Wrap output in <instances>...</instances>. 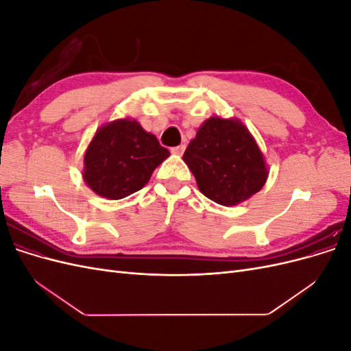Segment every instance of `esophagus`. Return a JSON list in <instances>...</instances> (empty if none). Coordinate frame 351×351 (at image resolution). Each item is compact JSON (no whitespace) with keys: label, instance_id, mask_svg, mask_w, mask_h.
<instances>
[{"label":"esophagus","instance_id":"esophagus-1","mask_svg":"<svg viewBox=\"0 0 351 351\" xmlns=\"http://www.w3.org/2000/svg\"><path fill=\"white\" fill-rule=\"evenodd\" d=\"M184 149H186V146H184V145H180V146L171 147V152H173L174 155H183Z\"/></svg>","mask_w":351,"mask_h":351}]
</instances>
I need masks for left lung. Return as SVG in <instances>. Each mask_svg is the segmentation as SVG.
<instances>
[{
  "instance_id": "8db88e82",
  "label": "left lung",
  "mask_w": 351,
  "mask_h": 351,
  "mask_svg": "<svg viewBox=\"0 0 351 351\" xmlns=\"http://www.w3.org/2000/svg\"><path fill=\"white\" fill-rule=\"evenodd\" d=\"M208 199L232 206L263 187L268 168L256 141L237 119L210 117L183 155Z\"/></svg>"
}]
</instances>
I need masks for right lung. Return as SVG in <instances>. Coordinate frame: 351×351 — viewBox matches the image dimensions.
<instances>
[{
    "label": "right lung",
    "mask_w": 351,
    "mask_h": 351,
    "mask_svg": "<svg viewBox=\"0 0 351 351\" xmlns=\"http://www.w3.org/2000/svg\"><path fill=\"white\" fill-rule=\"evenodd\" d=\"M168 156V149L136 120H115L99 127L90 141L83 180L97 195L119 200L141 190Z\"/></svg>",
    "instance_id": "obj_1"
}]
</instances>
